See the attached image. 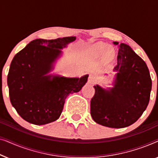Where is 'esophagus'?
<instances>
[{
	"mask_svg": "<svg viewBox=\"0 0 158 158\" xmlns=\"http://www.w3.org/2000/svg\"><path fill=\"white\" fill-rule=\"evenodd\" d=\"M96 77H95L94 75H90L89 77H88V83L89 84H94L96 83Z\"/></svg>",
	"mask_w": 158,
	"mask_h": 158,
	"instance_id": "obj_1",
	"label": "esophagus"
}]
</instances>
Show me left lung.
<instances>
[{"label":"left lung","instance_id":"1","mask_svg":"<svg viewBox=\"0 0 158 158\" xmlns=\"http://www.w3.org/2000/svg\"><path fill=\"white\" fill-rule=\"evenodd\" d=\"M113 43L118 47L114 87L106 89L98 85L94 86L90 114L94 122L102 126L124 128L137 122L145 111L152 80L145 62L129 45Z\"/></svg>","mask_w":158,"mask_h":158}]
</instances>
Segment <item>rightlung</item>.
<instances>
[{
	"label": "right lung",
	"mask_w": 158,
	"mask_h": 158,
	"mask_svg": "<svg viewBox=\"0 0 158 158\" xmlns=\"http://www.w3.org/2000/svg\"><path fill=\"white\" fill-rule=\"evenodd\" d=\"M75 40L36 39L14 56L7 77L10 101L25 121L35 125L55 122L67 96L79 92L87 83L88 75L68 77L50 73L62 55L61 49Z\"/></svg>",
	"instance_id": "obj_1"
}]
</instances>
